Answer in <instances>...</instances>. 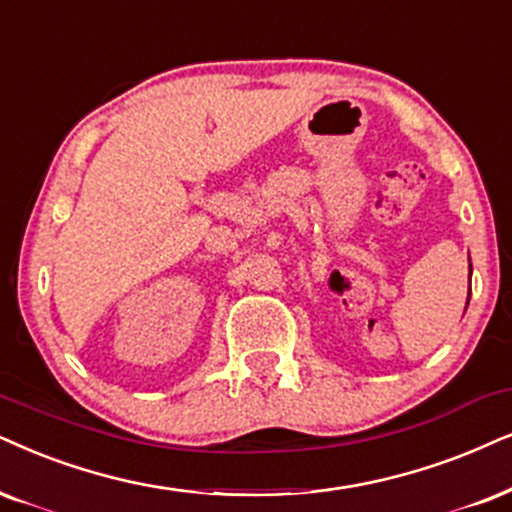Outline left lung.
Masks as SVG:
<instances>
[{
  "label": "left lung",
  "mask_w": 512,
  "mask_h": 512,
  "mask_svg": "<svg viewBox=\"0 0 512 512\" xmlns=\"http://www.w3.org/2000/svg\"><path fill=\"white\" fill-rule=\"evenodd\" d=\"M468 300H470V297H468ZM465 309H468V302H465Z\"/></svg>",
  "instance_id": "obj_1"
}]
</instances>
